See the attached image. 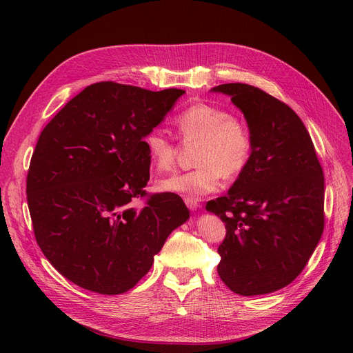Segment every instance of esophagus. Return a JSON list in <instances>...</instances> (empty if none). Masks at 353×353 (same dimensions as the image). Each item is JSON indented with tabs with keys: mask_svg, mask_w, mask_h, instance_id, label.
I'll return each instance as SVG.
<instances>
[{
	"mask_svg": "<svg viewBox=\"0 0 353 353\" xmlns=\"http://www.w3.org/2000/svg\"><path fill=\"white\" fill-rule=\"evenodd\" d=\"M184 203H186V206L190 209V210H197L199 208H200V203H199V200H193V199H189V197H186L184 199Z\"/></svg>",
	"mask_w": 353,
	"mask_h": 353,
	"instance_id": "34e87169",
	"label": "esophagus"
}]
</instances>
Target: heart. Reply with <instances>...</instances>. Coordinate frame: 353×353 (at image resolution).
Here are the masks:
<instances>
[{"instance_id": "b5f03b06", "label": "heart", "mask_w": 353, "mask_h": 353, "mask_svg": "<svg viewBox=\"0 0 353 353\" xmlns=\"http://www.w3.org/2000/svg\"><path fill=\"white\" fill-rule=\"evenodd\" d=\"M179 136L184 141H197L194 170L161 179V192L177 193L199 200L214 192L221 180L236 177L245 170L252 153V134L248 124L228 110L209 103H193L174 119ZM148 159L157 172L174 167L176 145L161 130L156 128L144 137Z\"/></svg>"}]
</instances>
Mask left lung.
Instances as JSON below:
<instances>
[{
    "label": "left lung",
    "instance_id": "obj_1",
    "mask_svg": "<svg viewBox=\"0 0 353 353\" xmlns=\"http://www.w3.org/2000/svg\"><path fill=\"white\" fill-rule=\"evenodd\" d=\"M210 91L230 97L252 134L245 170L226 196L206 205L226 225L217 273L237 294L272 293L299 276L322 237V167L305 124L289 105L242 83Z\"/></svg>",
    "mask_w": 353,
    "mask_h": 353
}]
</instances>
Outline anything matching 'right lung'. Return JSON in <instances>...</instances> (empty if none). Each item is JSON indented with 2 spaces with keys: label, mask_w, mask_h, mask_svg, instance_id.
I'll return each mask as SVG.
<instances>
[{
  "label": "right lung",
  "mask_w": 353,
  "mask_h": 353,
  "mask_svg": "<svg viewBox=\"0 0 353 353\" xmlns=\"http://www.w3.org/2000/svg\"><path fill=\"white\" fill-rule=\"evenodd\" d=\"M184 92L96 83L44 127L27 176L28 209L44 256L77 286L101 294L134 288L189 220L173 193L133 206L150 179L144 137Z\"/></svg>",
  "instance_id": "right-lung-1"
}]
</instances>
